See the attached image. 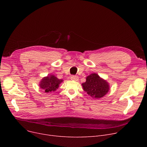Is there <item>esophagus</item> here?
Returning <instances> with one entry per match:
<instances>
[{
	"label": "esophagus",
	"mask_w": 147,
	"mask_h": 147,
	"mask_svg": "<svg viewBox=\"0 0 147 147\" xmlns=\"http://www.w3.org/2000/svg\"><path fill=\"white\" fill-rule=\"evenodd\" d=\"M71 80H74V81H77L78 80V77L77 76H71Z\"/></svg>",
	"instance_id": "esophagus-1"
}]
</instances>
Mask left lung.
<instances>
[{
    "label": "left lung",
    "instance_id": "left-lung-1",
    "mask_svg": "<svg viewBox=\"0 0 147 147\" xmlns=\"http://www.w3.org/2000/svg\"><path fill=\"white\" fill-rule=\"evenodd\" d=\"M82 86L84 90L95 99L103 97L109 90L108 82L96 73H92L87 76L86 81L82 84Z\"/></svg>",
    "mask_w": 147,
    "mask_h": 147
}]
</instances>
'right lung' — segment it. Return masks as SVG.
Masks as SVG:
<instances>
[{"label":"right lung","mask_w":147,"mask_h":147,"mask_svg":"<svg viewBox=\"0 0 147 147\" xmlns=\"http://www.w3.org/2000/svg\"><path fill=\"white\" fill-rule=\"evenodd\" d=\"M63 80L57 78L54 75H49L44 77L39 83V87L45 92H51L56 91Z\"/></svg>","instance_id":"right-lung-1"}]
</instances>
